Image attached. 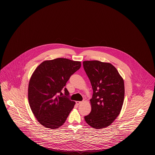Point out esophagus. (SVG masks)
Here are the masks:
<instances>
[{"instance_id":"esophagus-1","label":"esophagus","mask_w":155,"mask_h":155,"mask_svg":"<svg viewBox=\"0 0 155 155\" xmlns=\"http://www.w3.org/2000/svg\"><path fill=\"white\" fill-rule=\"evenodd\" d=\"M82 103H83L82 101H76V104H77V105H79V104H81Z\"/></svg>"}]
</instances>
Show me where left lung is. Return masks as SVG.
Listing matches in <instances>:
<instances>
[{
  "mask_svg": "<svg viewBox=\"0 0 155 155\" xmlns=\"http://www.w3.org/2000/svg\"><path fill=\"white\" fill-rule=\"evenodd\" d=\"M83 64L93 90L90 100L91 110L84 120L91 127L103 129L114 122L121 112L125 94L124 79L110 63L86 61Z\"/></svg>",
  "mask_w": 155,
  "mask_h": 155,
  "instance_id": "left-lung-1",
  "label": "left lung"
}]
</instances>
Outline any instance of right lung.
<instances>
[{
    "label": "right lung",
    "mask_w": 155,
    "mask_h": 155,
    "mask_svg": "<svg viewBox=\"0 0 155 155\" xmlns=\"http://www.w3.org/2000/svg\"><path fill=\"white\" fill-rule=\"evenodd\" d=\"M81 67L80 61L59 58L42 62L34 71L28 83V99L34 117L42 126L55 130L65 122L75 101L62 96V90L69 95L66 83Z\"/></svg>",
    "instance_id": "obj_1"
}]
</instances>
